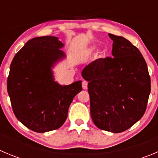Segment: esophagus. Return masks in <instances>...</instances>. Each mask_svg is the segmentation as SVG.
Listing matches in <instances>:
<instances>
[{"instance_id":"1","label":"esophagus","mask_w":158,"mask_h":158,"mask_svg":"<svg viewBox=\"0 0 158 158\" xmlns=\"http://www.w3.org/2000/svg\"><path fill=\"white\" fill-rule=\"evenodd\" d=\"M82 86L83 89H87L88 88V82L86 80H83L82 81Z\"/></svg>"}]
</instances>
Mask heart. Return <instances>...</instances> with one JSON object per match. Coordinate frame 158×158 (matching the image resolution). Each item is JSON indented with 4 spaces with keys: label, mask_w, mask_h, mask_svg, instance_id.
Masks as SVG:
<instances>
[{
    "label": "heart",
    "mask_w": 158,
    "mask_h": 158,
    "mask_svg": "<svg viewBox=\"0 0 158 158\" xmlns=\"http://www.w3.org/2000/svg\"><path fill=\"white\" fill-rule=\"evenodd\" d=\"M92 49H93V50L96 49V47H95V46H94V47H93V48H92Z\"/></svg>",
    "instance_id": "obj_1"
}]
</instances>
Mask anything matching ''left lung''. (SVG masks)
I'll use <instances>...</instances> for the list:
<instances>
[{
	"instance_id": "1",
	"label": "left lung",
	"mask_w": 158,
	"mask_h": 158,
	"mask_svg": "<svg viewBox=\"0 0 158 158\" xmlns=\"http://www.w3.org/2000/svg\"><path fill=\"white\" fill-rule=\"evenodd\" d=\"M113 40L112 57L99 58L84 68L89 82L90 114L96 126L118 133L132 127L145 113L150 77L140 51L122 36Z\"/></svg>"
}]
</instances>
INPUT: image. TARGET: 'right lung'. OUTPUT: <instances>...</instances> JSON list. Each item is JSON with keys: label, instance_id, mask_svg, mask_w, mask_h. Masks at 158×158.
I'll return each mask as SVG.
<instances>
[{"label": "right lung", "instance_id": "obj_1", "mask_svg": "<svg viewBox=\"0 0 158 158\" xmlns=\"http://www.w3.org/2000/svg\"><path fill=\"white\" fill-rule=\"evenodd\" d=\"M64 44L55 36L32 38L15 55L7 89L13 112L31 130L46 132L61 127L82 81L61 86L54 81L51 68L65 57Z\"/></svg>", "mask_w": 158, "mask_h": 158}]
</instances>
